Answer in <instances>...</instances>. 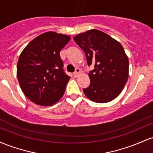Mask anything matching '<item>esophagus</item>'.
Returning a JSON list of instances; mask_svg holds the SVG:
<instances>
[{"label": "esophagus", "instance_id": "1", "mask_svg": "<svg viewBox=\"0 0 153 153\" xmlns=\"http://www.w3.org/2000/svg\"><path fill=\"white\" fill-rule=\"evenodd\" d=\"M80 68H76V69H75V71L73 73V75H74V77H77L79 74H80Z\"/></svg>", "mask_w": 153, "mask_h": 153}]
</instances>
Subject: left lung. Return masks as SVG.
<instances>
[{"label": "left lung", "mask_w": 153, "mask_h": 153, "mask_svg": "<svg viewBox=\"0 0 153 153\" xmlns=\"http://www.w3.org/2000/svg\"><path fill=\"white\" fill-rule=\"evenodd\" d=\"M74 41L85 52L88 65H94L88 74L90 85L82 90L85 96L96 103L116 99L129 76V59L122 45L96 29L77 35Z\"/></svg>", "instance_id": "left-lung-1"}]
</instances>
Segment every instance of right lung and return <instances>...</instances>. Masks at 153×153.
I'll use <instances>...</instances> for the list:
<instances>
[{"mask_svg": "<svg viewBox=\"0 0 153 153\" xmlns=\"http://www.w3.org/2000/svg\"><path fill=\"white\" fill-rule=\"evenodd\" d=\"M68 35L44 33L27 45L17 64V78L24 95L42 106H51L62 97L71 77L63 70L59 52L69 42Z\"/></svg>", "mask_w": 153, "mask_h": 153, "instance_id": "obj_1", "label": "right lung"}]
</instances>
